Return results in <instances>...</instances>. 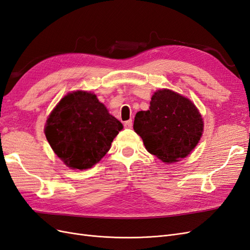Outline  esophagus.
I'll return each mask as SVG.
<instances>
[{
    "label": "esophagus",
    "instance_id": "esophagus-1",
    "mask_svg": "<svg viewBox=\"0 0 250 250\" xmlns=\"http://www.w3.org/2000/svg\"><path fill=\"white\" fill-rule=\"evenodd\" d=\"M132 125H133L132 120H128V121L124 122V126H125L126 128H132Z\"/></svg>",
    "mask_w": 250,
    "mask_h": 250
}]
</instances>
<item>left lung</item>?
<instances>
[{
    "label": "left lung",
    "instance_id": "obj_1",
    "mask_svg": "<svg viewBox=\"0 0 250 250\" xmlns=\"http://www.w3.org/2000/svg\"><path fill=\"white\" fill-rule=\"evenodd\" d=\"M133 129L149 153L163 162L173 163L195 148L203 134L204 122L191 100L162 89L154 93L149 110L135 115Z\"/></svg>",
    "mask_w": 250,
    "mask_h": 250
}]
</instances>
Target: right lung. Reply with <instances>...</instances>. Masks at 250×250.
<instances>
[{
    "label": "right lung",
    "instance_id": "right-lung-1",
    "mask_svg": "<svg viewBox=\"0 0 250 250\" xmlns=\"http://www.w3.org/2000/svg\"><path fill=\"white\" fill-rule=\"evenodd\" d=\"M122 129L95 94L75 91L51 111L44 132L57 156L67 167L83 170L101 160Z\"/></svg>",
    "mask_w": 250,
    "mask_h": 250
}]
</instances>
